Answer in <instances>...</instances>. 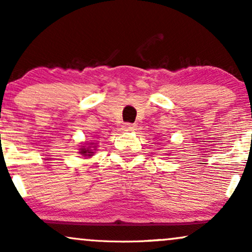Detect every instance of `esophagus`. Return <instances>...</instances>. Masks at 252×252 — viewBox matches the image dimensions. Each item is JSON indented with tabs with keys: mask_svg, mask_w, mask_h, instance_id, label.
I'll list each match as a JSON object with an SVG mask.
<instances>
[{
	"mask_svg": "<svg viewBox=\"0 0 252 252\" xmlns=\"http://www.w3.org/2000/svg\"><path fill=\"white\" fill-rule=\"evenodd\" d=\"M135 128H136L135 124H131V123L123 124V130H124V131H132V130H135Z\"/></svg>",
	"mask_w": 252,
	"mask_h": 252,
	"instance_id": "esophagus-1",
	"label": "esophagus"
}]
</instances>
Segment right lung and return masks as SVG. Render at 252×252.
<instances>
[{"instance_id": "obj_1", "label": "right lung", "mask_w": 252, "mask_h": 252, "mask_svg": "<svg viewBox=\"0 0 252 252\" xmlns=\"http://www.w3.org/2000/svg\"><path fill=\"white\" fill-rule=\"evenodd\" d=\"M89 146H83L82 148L79 149V154H82L83 156H88V158H90V156L94 155V150L92 148H96V146H94V143H88Z\"/></svg>"}]
</instances>
